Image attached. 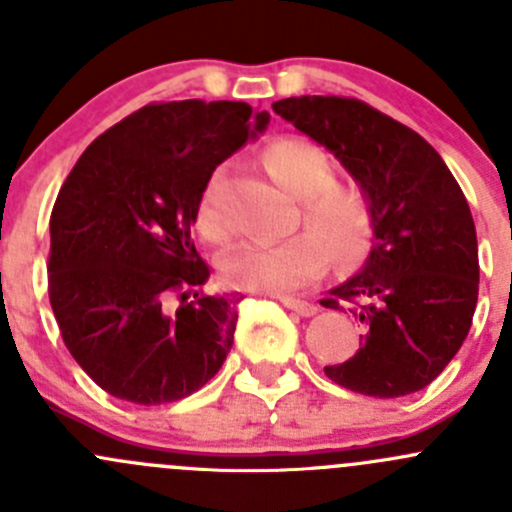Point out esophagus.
<instances>
[{"instance_id":"34e87169","label":"esophagus","mask_w":512,"mask_h":512,"mask_svg":"<svg viewBox=\"0 0 512 512\" xmlns=\"http://www.w3.org/2000/svg\"><path fill=\"white\" fill-rule=\"evenodd\" d=\"M280 302L285 304L287 309H292V312L302 314V317H312V314H317V304H312V302H304V299H294V297H280Z\"/></svg>"}]
</instances>
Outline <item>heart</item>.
Listing matches in <instances>:
<instances>
[{
    "mask_svg": "<svg viewBox=\"0 0 512 512\" xmlns=\"http://www.w3.org/2000/svg\"><path fill=\"white\" fill-rule=\"evenodd\" d=\"M272 178L299 198L297 232L277 245L245 242L223 260L227 285L250 292H287L317 280L327 270L329 255L339 267L361 262L374 235V213L364 190L334 180V165L327 153L302 136L275 138L262 151ZM195 223L208 240L230 237L223 208L218 203V173L205 185L195 208Z\"/></svg>",
    "mask_w": 512,
    "mask_h": 512,
    "instance_id": "b5f03b06",
    "label": "heart"
}]
</instances>
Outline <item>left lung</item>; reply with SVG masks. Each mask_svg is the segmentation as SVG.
<instances>
[{
	"label": "left lung",
	"instance_id": "8db88e82",
	"mask_svg": "<svg viewBox=\"0 0 512 512\" xmlns=\"http://www.w3.org/2000/svg\"><path fill=\"white\" fill-rule=\"evenodd\" d=\"M334 153L374 213L364 270L322 299L364 327L347 361L324 366L334 384L396 399L431 384L466 342L478 302V240L461 185L416 131L347 96L272 103Z\"/></svg>",
	"mask_w": 512,
	"mask_h": 512
}]
</instances>
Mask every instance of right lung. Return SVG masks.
I'll use <instances>...</instances> for the list:
<instances>
[{
	"mask_svg": "<svg viewBox=\"0 0 512 512\" xmlns=\"http://www.w3.org/2000/svg\"><path fill=\"white\" fill-rule=\"evenodd\" d=\"M242 101L148 103L96 138L51 210L49 302L76 364L141 406L203 389L232 347L237 297L205 294L193 242L213 170L267 126Z\"/></svg>",
	"mask_w": 512,
	"mask_h": 512,
	"instance_id": "right-lung-1",
	"label": "right lung"
}]
</instances>
